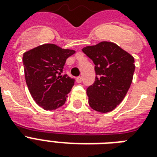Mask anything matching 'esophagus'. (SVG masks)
<instances>
[{"mask_svg":"<svg viewBox=\"0 0 157 157\" xmlns=\"http://www.w3.org/2000/svg\"><path fill=\"white\" fill-rule=\"evenodd\" d=\"M81 81H82V77H81V76H78V77L76 78V82H77V83H81Z\"/></svg>","mask_w":157,"mask_h":157,"instance_id":"34e87169","label":"esophagus"}]
</instances>
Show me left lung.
Instances as JSON below:
<instances>
[{
    "label": "left lung",
    "instance_id": "obj_1",
    "mask_svg": "<svg viewBox=\"0 0 157 157\" xmlns=\"http://www.w3.org/2000/svg\"><path fill=\"white\" fill-rule=\"evenodd\" d=\"M82 51L95 65V81L86 90L89 104L98 112H111L130 87L135 69L134 57L109 41L86 46Z\"/></svg>",
    "mask_w": 157,
    "mask_h": 157
}]
</instances>
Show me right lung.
Segmentation results:
<instances>
[{
  "label": "right lung",
  "instance_id": "obj_1",
  "mask_svg": "<svg viewBox=\"0 0 157 157\" xmlns=\"http://www.w3.org/2000/svg\"><path fill=\"white\" fill-rule=\"evenodd\" d=\"M75 53L54 44H44L23 54L26 83L43 109L55 110L65 103L75 80L62 72L67 59Z\"/></svg>",
  "mask_w": 157,
  "mask_h": 157
}]
</instances>
